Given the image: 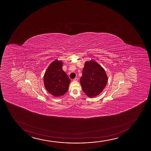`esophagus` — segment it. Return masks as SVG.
I'll list each match as a JSON object with an SVG mask.
<instances>
[{"mask_svg": "<svg viewBox=\"0 0 151 151\" xmlns=\"http://www.w3.org/2000/svg\"><path fill=\"white\" fill-rule=\"evenodd\" d=\"M78 81V78H74L73 80V81H76H76Z\"/></svg>", "mask_w": 151, "mask_h": 151, "instance_id": "1", "label": "esophagus"}]
</instances>
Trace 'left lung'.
<instances>
[{
	"label": "left lung",
	"instance_id": "1",
	"mask_svg": "<svg viewBox=\"0 0 151 151\" xmlns=\"http://www.w3.org/2000/svg\"><path fill=\"white\" fill-rule=\"evenodd\" d=\"M108 76L105 69L95 60L86 61L80 83L82 89L89 98L99 95L107 83Z\"/></svg>",
	"mask_w": 151,
	"mask_h": 151
}]
</instances>
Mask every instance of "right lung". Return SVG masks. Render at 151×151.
<instances>
[{"label":"right lung","mask_w":151,"mask_h":151,"mask_svg":"<svg viewBox=\"0 0 151 151\" xmlns=\"http://www.w3.org/2000/svg\"><path fill=\"white\" fill-rule=\"evenodd\" d=\"M63 62L55 59L49 65L43 77L46 90L54 97L63 96L68 92L70 80L63 69Z\"/></svg>","instance_id":"right-lung-1"}]
</instances>
